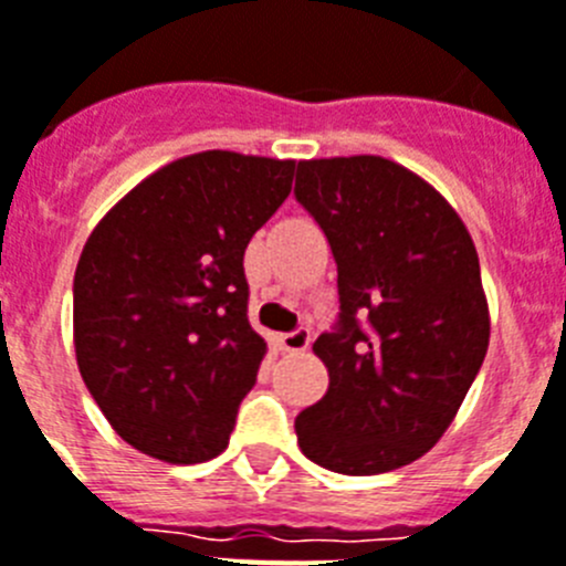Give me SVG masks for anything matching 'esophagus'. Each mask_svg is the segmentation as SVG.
I'll use <instances>...</instances> for the list:
<instances>
[{
  "mask_svg": "<svg viewBox=\"0 0 566 566\" xmlns=\"http://www.w3.org/2000/svg\"><path fill=\"white\" fill-rule=\"evenodd\" d=\"M275 345L287 354H298V350H307L311 345V331L307 327H298V331H291V334H279L275 336Z\"/></svg>",
  "mask_w": 566,
  "mask_h": 566,
  "instance_id": "1",
  "label": "esophagus"
}]
</instances>
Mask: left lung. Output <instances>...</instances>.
<instances>
[{
  "instance_id": "1",
  "label": "left lung",
  "mask_w": 566,
  "mask_h": 566,
  "mask_svg": "<svg viewBox=\"0 0 566 566\" xmlns=\"http://www.w3.org/2000/svg\"><path fill=\"white\" fill-rule=\"evenodd\" d=\"M296 201L336 261L339 319L313 342L327 391L296 417L305 458L379 474L452 426L489 348L481 261L452 203L379 155L302 160Z\"/></svg>"
}]
</instances>
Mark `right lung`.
<instances>
[{
	"mask_svg": "<svg viewBox=\"0 0 566 566\" xmlns=\"http://www.w3.org/2000/svg\"><path fill=\"white\" fill-rule=\"evenodd\" d=\"M296 160L198 151L94 227L74 273V350L112 429L166 463L230 443L268 342L247 322L244 250L291 195Z\"/></svg>",
	"mask_w": 566,
	"mask_h": 566,
	"instance_id": "add662e5",
	"label": "right lung"
}]
</instances>
